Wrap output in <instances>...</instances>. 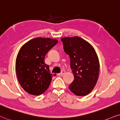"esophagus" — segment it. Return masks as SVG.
Here are the masks:
<instances>
[{
	"label": "esophagus",
	"instance_id": "obj_1",
	"mask_svg": "<svg viewBox=\"0 0 120 120\" xmlns=\"http://www.w3.org/2000/svg\"><path fill=\"white\" fill-rule=\"evenodd\" d=\"M65 72H65V71H64V70H63V71H62L61 72L58 73V74H57V76H63V75L65 74Z\"/></svg>",
	"mask_w": 120,
	"mask_h": 120
}]
</instances>
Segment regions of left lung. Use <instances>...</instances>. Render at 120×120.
Listing matches in <instances>:
<instances>
[{
	"label": "left lung",
	"instance_id": "1",
	"mask_svg": "<svg viewBox=\"0 0 120 120\" xmlns=\"http://www.w3.org/2000/svg\"><path fill=\"white\" fill-rule=\"evenodd\" d=\"M65 52L70 58L74 80L70 90L77 96H85L96 85L99 73V61L93 46L79 37L61 39Z\"/></svg>",
	"mask_w": 120,
	"mask_h": 120
}]
</instances>
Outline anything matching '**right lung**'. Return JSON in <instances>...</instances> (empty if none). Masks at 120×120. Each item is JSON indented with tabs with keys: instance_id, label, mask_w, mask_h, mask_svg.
I'll return each instance as SVG.
<instances>
[{
	"instance_id": "add662e5",
	"label": "right lung",
	"mask_w": 120,
	"mask_h": 120,
	"mask_svg": "<svg viewBox=\"0 0 120 120\" xmlns=\"http://www.w3.org/2000/svg\"><path fill=\"white\" fill-rule=\"evenodd\" d=\"M57 41L52 38H36L26 43L19 50L16 72L19 83L30 94L39 95L48 88L52 75L44 58Z\"/></svg>"
}]
</instances>
